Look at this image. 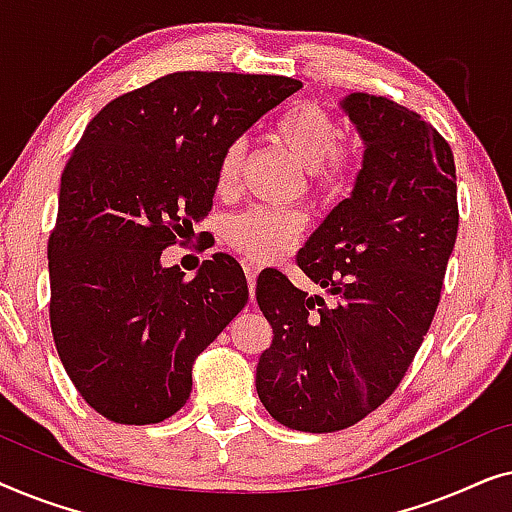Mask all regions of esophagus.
<instances>
[{"label": "esophagus", "instance_id": "1", "mask_svg": "<svg viewBox=\"0 0 512 512\" xmlns=\"http://www.w3.org/2000/svg\"><path fill=\"white\" fill-rule=\"evenodd\" d=\"M242 268H244V275L249 279V289H251V298H254V282H256V275L261 272V265L254 263V261H242Z\"/></svg>", "mask_w": 512, "mask_h": 512}]
</instances>
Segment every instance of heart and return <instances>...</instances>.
I'll use <instances>...</instances> for the list:
<instances>
[{"mask_svg": "<svg viewBox=\"0 0 512 512\" xmlns=\"http://www.w3.org/2000/svg\"><path fill=\"white\" fill-rule=\"evenodd\" d=\"M270 135L289 156L298 160L300 167H305L312 188L319 195H335L347 184L354 170V151L335 142L338 125L328 111L310 102L296 104L277 118ZM242 158V142H233L223 149L216 165V191H233L240 179ZM303 228L305 216L300 212L254 207L228 221L226 240L251 261L261 263L282 256L298 240Z\"/></svg>", "mask_w": 512, "mask_h": 512, "instance_id": "1", "label": "heart"}]
</instances>
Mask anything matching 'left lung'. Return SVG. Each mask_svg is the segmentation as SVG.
<instances>
[{
	"mask_svg": "<svg viewBox=\"0 0 512 512\" xmlns=\"http://www.w3.org/2000/svg\"><path fill=\"white\" fill-rule=\"evenodd\" d=\"M338 104L363 142L361 170L296 258L333 303L277 270L256 282L275 333L256 366L258 398L307 433L347 429L394 394L436 314L459 228L450 144L387 97Z\"/></svg>",
	"mask_w": 512,
	"mask_h": 512,
	"instance_id": "obj_1",
	"label": "left lung"
}]
</instances>
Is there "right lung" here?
Masks as SVG:
<instances>
[{"mask_svg":"<svg viewBox=\"0 0 512 512\" xmlns=\"http://www.w3.org/2000/svg\"><path fill=\"white\" fill-rule=\"evenodd\" d=\"M300 88L174 72L88 123L62 172L48 272L60 361L102 417L142 426L184 408L198 354L247 305L233 256L214 254L191 282L160 256L212 209L223 149Z\"/></svg>","mask_w":512,"mask_h":512,"instance_id":"1","label":"right lung"}]
</instances>
